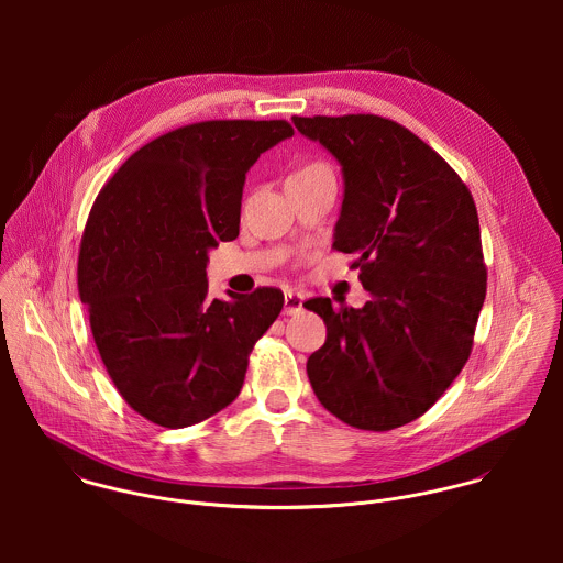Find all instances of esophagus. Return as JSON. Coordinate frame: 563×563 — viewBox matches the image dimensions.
Listing matches in <instances>:
<instances>
[{"instance_id": "34e87169", "label": "esophagus", "mask_w": 563, "mask_h": 563, "mask_svg": "<svg viewBox=\"0 0 563 563\" xmlns=\"http://www.w3.org/2000/svg\"><path fill=\"white\" fill-rule=\"evenodd\" d=\"M303 301H306V297H303L301 292H297V290H286V295H284V312H286L288 317L299 314V312L303 310Z\"/></svg>"}]
</instances>
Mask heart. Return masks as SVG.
<instances>
[{
  "mask_svg": "<svg viewBox=\"0 0 563 563\" xmlns=\"http://www.w3.org/2000/svg\"><path fill=\"white\" fill-rule=\"evenodd\" d=\"M321 166H327V164H322V162H308L303 168H321Z\"/></svg>",
  "mask_w": 563,
  "mask_h": 563,
  "instance_id": "obj_1",
  "label": "heart"
}]
</instances>
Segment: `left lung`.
<instances>
[{
  "label": "left lung",
  "instance_id": "left-lung-1",
  "mask_svg": "<svg viewBox=\"0 0 563 563\" xmlns=\"http://www.w3.org/2000/svg\"><path fill=\"white\" fill-rule=\"evenodd\" d=\"M344 173L331 249L353 253L362 308L317 297L327 324L308 360L317 399L342 422L390 431L422 416L462 373L487 268L475 199L435 150L379 114L292 117Z\"/></svg>",
  "mask_w": 563,
  "mask_h": 563
}]
</instances>
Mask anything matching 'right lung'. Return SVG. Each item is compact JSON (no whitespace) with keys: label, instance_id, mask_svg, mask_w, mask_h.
Returning <instances> with one entry per match:
<instances>
[{"label":"right lung","instance_id":"right-lung-1","mask_svg":"<svg viewBox=\"0 0 563 563\" xmlns=\"http://www.w3.org/2000/svg\"><path fill=\"white\" fill-rule=\"evenodd\" d=\"M284 119L181 125L101 186L81 234L78 290L101 362L136 413L181 429L241 393L249 355L284 308L279 288L208 295V249L241 228L244 175L292 136Z\"/></svg>","mask_w":563,"mask_h":563}]
</instances>
